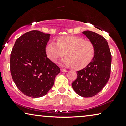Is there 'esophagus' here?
<instances>
[{
    "instance_id": "esophagus-1",
    "label": "esophagus",
    "mask_w": 126,
    "mask_h": 126,
    "mask_svg": "<svg viewBox=\"0 0 126 126\" xmlns=\"http://www.w3.org/2000/svg\"><path fill=\"white\" fill-rule=\"evenodd\" d=\"M61 72H67V70H66V69H61Z\"/></svg>"
}]
</instances>
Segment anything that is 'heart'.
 Instances as JSON below:
<instances>
[{
    "label": "heart",
    "instance_id": "obj_1",
    "mask_svg": "<svg viewBox=\"0 0 126 126\" xmlns=\"http://www.w3.org/2000/svg\"><path fill=\"white\" fill-rule=\"evenodd\" d=\"M46 53L51 61L56 62L60 57H66L62 64L75 69L86 67L94 57L95 46L92 42L73 36L59 37L57 43L50 42L46 46Z\"/></svg>",
    "mask_w": 126,
    "mask_h": 126
}]
</instances>
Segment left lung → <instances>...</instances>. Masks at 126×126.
I'll use <instances>...</instances> for the list:
<instances>
[{
  "mask_svg": "<svg viewBox=\"0 0 126 126\" xmlns=\"http://www.w3.org/2000/svg\"><path fill=\"white\" fill-rule=\"evenodd\" d=\"M82 33L94 45L95 53L91 63L77 72V78L72 86L77 94L89 98L99 93L108 82L112 57L107 41L102 36L91 31Z\"/></svg>",
  "mask_w": 126,
  "mask_h": 126,
  "instance_id": "obj_1",
  "label": "left lung"
}]
</instances>
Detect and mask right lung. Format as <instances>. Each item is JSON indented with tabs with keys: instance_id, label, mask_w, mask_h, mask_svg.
Returning <instances> with one entry per match:
<instances>
[{
	"instance_id": "obj_1",
	"label": "right lung",
	"mask_w": 126,
	"mask_h": 126,
	"mask_svg": "<svg viewBox=\"0 0 126 126\" xmlns=\"http://www.w3.org/2000/svg\"><path fill=\"white\" fill-rule=\"evenodd\" d=\"M50 34L27 32L16 40L11 53L10 70L17 88L34 98L44 96L52 88L60 68L47 57Z\"/></svg>"
}]
</instances>
